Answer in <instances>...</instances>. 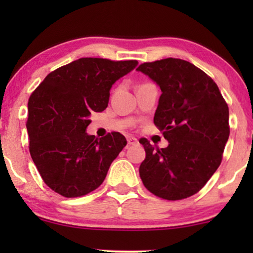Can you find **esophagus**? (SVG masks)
<instances>
[{"label": "esophagus", "mask_w": 253, "mask_h": 253, "mask_svg": "<svg viewBox=\"0 0 253 253\" xmlns=\"http://www.w3.org/2000/svg\"><path fill=\"white\" fill-rule=\"evenodd\" d=\"M127 143H128V145H135L138 143V140H136V138H134V136L127 135Z\"/></svg>", "instance_id": "obj_1"}]
</instances>
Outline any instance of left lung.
<instances>
[{
    "mask_svg": "<svg viewBox=\"0 0 253 253\" xmlns=\"http://www.w3.org/2000/svg\"><path fill=\"white\" fill-rule=\"evenodd\" d=\"M161 88L153 123L168 145L140 139L146 157L139 175L146 189L165 200L196 194L213 176L229 136L228 107L211 78L187 60L167 58L136 69Z\"/></svg>",
    "mask_w": 253,
    "mask_h": 253,
    "instance_id": "obj_1",
    "label": "left lung"
}]
</instances>
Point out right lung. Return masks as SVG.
<instances>
[{"instance_id": "right-lung-1", "label": "right lung", "mask_w": 253, "mask_h": 253, "mask_svg": "<svg viewBox=\"0 0 253 253\" xmlns=\"http://www.w3.org/2000/svg\"><path fill=\"white\" fill-rule=\"evenodd\" d=\"M138 65L81 58L52 71L28 101L30 152L43 182L65 197L86 195L102 184L126 146L120 133H86L92 112H103L113 84Z\"/></svg>"}]
</instances>
